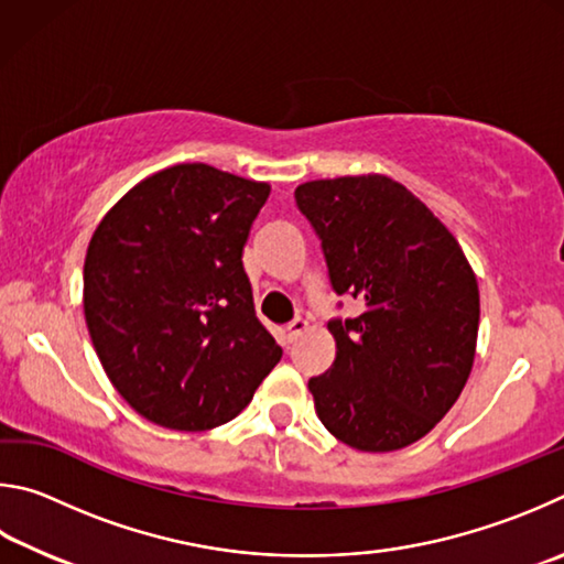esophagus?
Returning <instances> with one entry per match:
<instances>
[{
	"instance_id": "obj_1",
	"label": "esophagus",
	"mask_w": 564,
	"mask_h": 564,
	"mask_svg": "<svg viewBox=\"0 0 564 564\" xmlns=\"http://www.w3.org/2000/svg\"><path fill=\"white\" fill-rule=\"evenodd\" d=\"M307 327H310V324L304 322V319H292L288 324V329H284V334H288V341H297L300 334L307 332Z\"/></svg>"
}]
</instances>
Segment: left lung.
Wrapping results in <instances>:
<instances>
[{"label":"left lung","mask_w":564,"mask_h":564,"mask_svg":"<svg viewBox=\"0 0 564 564\" xmlns=\"http://www.w3.org/2000/svg\"><path fill=\"white\" fill-rule=\"evenodd\" d=\"M294 200L319 237L332 290L364 307L329 319L337 359L310 379L317 416L357 451L411 446L468 381L476 274L446 225L387 175L312 181Z\"/></svg>","instance_id":"1"}]
</instances>
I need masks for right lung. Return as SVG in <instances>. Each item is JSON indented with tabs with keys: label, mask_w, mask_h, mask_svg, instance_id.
<instances>
[{
	"label": "right lung",
	"mask_w": 564,
	"mask_h": 564,
	"mask_svg": "<svg viewBox=\"0 0 564 564\" xmlns=\"http://www.w3.org/2000/svg\"><path fill=\"white\" fill-rule=\"evenodd\" d=\"M267 195V183L213 165H173L128 191L88 242L94 349L116 391L158 426H223L282 359L242 267Z\"/></svg>",
	"instance_id": "1"
}]
</instances>
